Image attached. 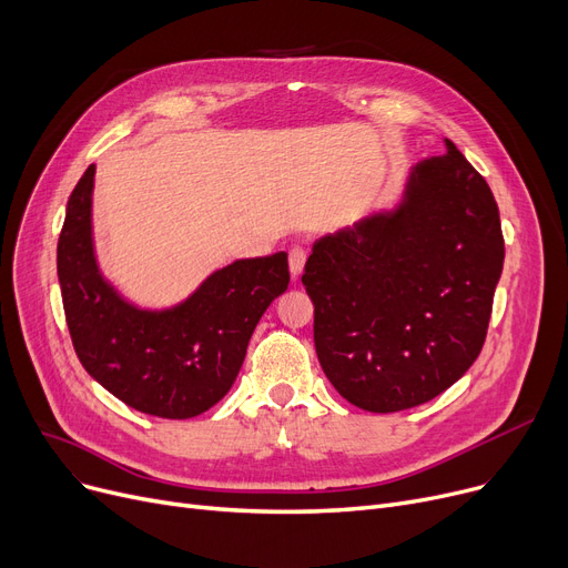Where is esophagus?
<instances>
[{
  "mask_svg": "<svg viewBox=\"0 0 568 568\" xmlns=\"http://www.w3.org/2000/svg\"><path fill=\"white\" fill-rule=\"evenodd\" d=\"M287 262H290V274H292V278H300L302 272H304V264H306V248L292 246V248H290V255H287Z\"/></svg>",
  "mask_w": 568,
  "mask_h": 568,
  "instance_id": "1",
  "label": "esophagus"
}]
</instances>
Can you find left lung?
I'll return each mask as SVG.
<instances>
[{
  "label": "left lung",
  "mask_w": 568,
  "mask_h": 568,
  "mask_svg": "<svg viewBox=\"0 0 568 568\" xmlns=\"http://www.w3.org/2000/svg\"><path fill=\"white\" fill-rule=\"evenodd\" d=\"M501 266L497 202L446 140L409 168L396 206L313 244L302 283L324 375L366 412L433 400L479 356Z\"/></svg>",
  "instance_id": "obj_1"
}]
</instances>
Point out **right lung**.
<instances>
[{"label": "right lung", "instance_id": "obj_1", "mask_svg": "<svg viewBox=\"0 0 568 568\" xmlns=\"http://www.w3.org/2000/svg\"><path fill=\"white\" fill-rule=\"evenodd\" d=\"M97 165L73 189L57 244L67 324L84 371L129 407L191 419L234 384L264 311L287 290V253L234 260L165 308L126 300L101 272L92 195Z\"/></svg>", "mask_w": 568, "mask_h": 568}]
</instances>
